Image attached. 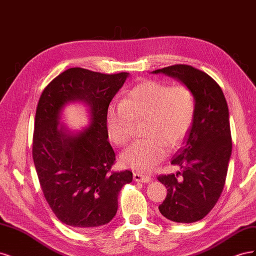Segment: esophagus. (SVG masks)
<instances>
[{
    "instance_id": "esophagus-1",
    "label": "esophagus",
    "mask_w": 256,
    "mask_h": 256,
    "mask_svg": "<svg viewBox=\"0 0 256 256\" xmlns=\"http://www.w3.org/2000/svg\"><path fill=\"white\" fill-rule=\"evenodd\" d=\"M134 180L138 182H150L152 178L147 175H144L142 173H138V172H134Z\"/></svg>"
}]
</instances>
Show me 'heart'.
<instances>
[{"label":"heart","mask_w":256,"mask_h":256,"mask_svg":"<svg viewBox=\"0 0 256 256\" xmlns=\"http://www.w3.org/2000/svg\"><path fill=\"white\" fill-rule=\"evenodd\" d=\"M196 113V97L184 84L146 80L129 92L118 106L106 112V130L116 146L126 145L134 132L136 122L146 120L144 140L134 142L122 154L124 166L150 172L187 136Z\"/></svg>","instance_id":"obj_1"}]
</instances>
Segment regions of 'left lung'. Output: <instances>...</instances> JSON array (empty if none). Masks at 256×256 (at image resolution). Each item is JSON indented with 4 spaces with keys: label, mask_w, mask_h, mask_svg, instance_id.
<instances>
[{
    "label": "left lung",
    "mask_w": 256,
    "mask_h": 256,
    "mask_svg": "<svg viewBox=\"0 0 256 256\" xmlns=\"http://www.w3.org/2000/svg\"><path fill=\"white\" fill-rule=\"evenodd\" d=\"M173 76L191 88L196 113L182 146L171 164L182 171L159 175L168 194L159 212L178 223L196 222L212 210L223 191L232 154L228 108L220 85L190 65L177 64L152 72Z\"/></svg>",
    "instance_id": "obj_1"
}]
</instances>
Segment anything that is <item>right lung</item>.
I'll list each match as a JSON object with an SVG mask.
<instances>
[{
  "label": "right lung",
  "mask_w": 256,
  "mask_h": 256,
  "mask_svg": "<svg viewBox=\"0 0 256 256\" xmlns=\"http://www.w3.org/2000/svg\"><path fill=\"white\" fill-rule=\"evenodd\" d=\"M128 74L69 68L46 86L38 102L32 146L38 180L56 218L76 230L109 223L122 186L132 182L128 170L111 171L115 152L106 130L108 108ZM76 100L90 106L91 125L70 135L58 128V120L62 106Z\"/></svg>",
  "instance_id": "add662e5"
}]
</instances>
